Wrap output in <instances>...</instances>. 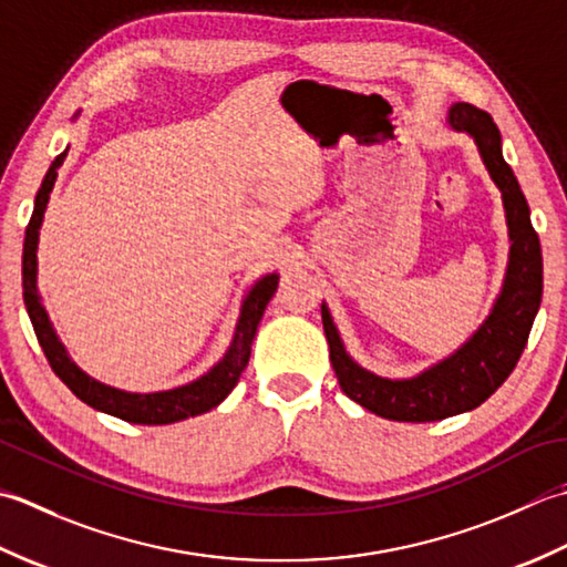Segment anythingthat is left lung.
Wrapping results in <instances>:
<instances>
[{
    "label": "left lung",
    "instance_id": "8db88e82",
    "mask_svg": "<svg viewBox=\"0 0 567 567\" xmlns=\"http://www.w3.org/2000/svg\"><path fill=\"white\" fill-rule=\"evenodd\" d=\"M453 132L475 138L482 164L502 193L506 229H509V264L502 291L496 296L487 320L472 338L447 354L445 360L409 379H389L357 364L344 350L338 326L322 303V328L330 344V362L340 389L381 419L403 423L441 421L477 409L499 389L522 357L530 326L543 296V254L530 210L502 154V134L487 112L455 102L445 117Z\"/></svg>",
    "mask_w": 567,
    "mask_h": 567
}]
</instances>
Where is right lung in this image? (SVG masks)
<instances>
[{
  "instance_id": "right-lung-1",
  "label": "right lung",
  "mask_w": 567,
  "mask_h": 567,
  "mask_svg": "<svg viewBox=\"0 0 567 567\" xmlns=\"http://www.w3.org/2000/svg\"><path fill=\"white\" fill-rule=\"evenodd\" d=\"M65 156H68V148L63 154L55 156L37 193V200H33V215L29 219L27 237H24V259H21V286H24L27 313L31 318L33 332H37L41 350L55 372V377L61 379L80 401H85L87 406L97 409L102 413L117 415V419L126 423L168 425V423H178L183 419H190V415H200L205 411L219 406V403L229 396V391L237 386L241 372H245L251 354L254 334H257V326L264 316V310H267V303L276 293V286H279V274L274 271L254 281L245 300H241L233 342H229L223 360H219L213 369H207L203 377L190 381V384L166 389V391H152V394H136V391H124V389H114L110 384H102V381L92 379L87 372H83V369L73 362V357L68 354L65 344L58 340L53 322L49 320V313H45L39 296V286H37L39 233L43 225V213L45 207H49L53 183L58 178V168L63 166Z\"/></svg>"
}]
</instances>
